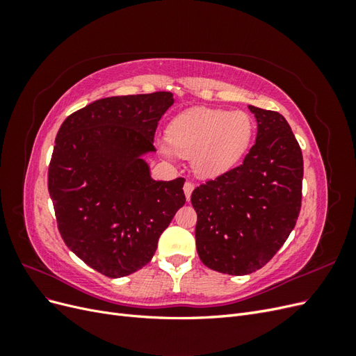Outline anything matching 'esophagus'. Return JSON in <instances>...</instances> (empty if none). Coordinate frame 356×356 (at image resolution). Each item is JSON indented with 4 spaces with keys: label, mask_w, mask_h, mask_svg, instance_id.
Wrapping results in <instances>:
<instances>
[{
    "label": "esophagus",
    "mask_w": 356,
    "mask_h": 356,
    "mask_svg": "<svg viewBox=\"0 0 356 356\" xmlns=\"http://www.w3.org/2000/svg\"><path fill=\"white\" fill-rule=\"evenodd\" d=\"M193 190H195V184H193V182H190V181H187L186 184H184V193H186V199L187 200H190V196H191Z\"/></svg>",
    "instance_id": "obj_1"
}]
</instances>
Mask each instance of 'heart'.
I'll return each instance as SVG.
<instances>
[{
  "label": "heart",
  "instance_id": "b5f03b06",
  "mask_svg": "<svg viewBox=\"0 0 356 356\" xmlns=\"http://www.w3.org/2000/svg\"><path fill=\"white\" fill-rule=\"evenodd\" d=\"M254 122L245 111L190 108L178 114L168 127L169 143H161L168 157L191 159L200 177L213 178L232 169L251 144Z\"/></svg>",
  "mask_w": 356,
  "mask_h": 356
}]
</instances>
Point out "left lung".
Segmentation results:
<instances>
[{"mask_svg":"<svg viewBox=\"0 0 356 356\" xmlns=\"http://www.w3.org/2000/svg\"><path fill=\"white\" fill-rule=\"evenodd\" d=\"M258 132L239 166L191 193L202 263L242 276L266 266L296 227L301 208L303 154L277 111L250 105Z\"/></svg>","mask_w":356,"mask_h":356,"instance_id":"left-lung-1","label":"left lung"}]
</instances>
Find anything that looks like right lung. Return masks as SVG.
Listing matches in <instances>:
<instances>
[{"label":"right lung","mask_w":356,"mask_h":356,"mask_svg":"<svg viewBox=\"0 0 356 356\" xmlns=\"http://www.w3.org/2000/svg\"><path fill=\"white\" fill-rule=\"evenodd\" d=\"M170 92L111 96L62 123L49 165V193L63 242L108 277L149 263L160 234L186 203L184 178L154 181L141 159L154 152Z\"/></svg>","instance_id":"1"}]
</instances>
